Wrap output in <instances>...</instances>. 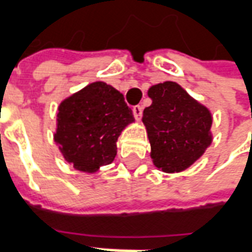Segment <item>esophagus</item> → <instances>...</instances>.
Here are the masks:
<instances>
[{
	"label": "esophagus",
	"instance_id": "1",
	"mask_svg": "<svg viewBox=\"0 0 252 252\" xmlns=\"http://www.w3.org/2000/svg\"><path fill=\"white\" fill-rule=\"evenodd\" d=\"M132 112H133V116H135V119L137 121L142 119V115H143V106L140 105H135L133 108H132Z\"/></svg>",
	"mask_w": 252,
	"mask_h": 252
}]
</instances>
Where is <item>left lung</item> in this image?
<instances>
[{
  "label": "left lung",
  "mask_w": 252,
  "mask_h": 252,
  "mask_svg": "<svg viewBox=\"0 0 252 252\" xmlns=\"http://www.w3.org/2000/svg\"><path fill=\"white\" fill-rule=\"evenodd\" d=\"M153 104L143 112L154 164L164 173L188 169L212 143V116L178 83L163 82L148 90Z\"/></svg>",
  "instance_id": "obj_1"
}]
</instances>
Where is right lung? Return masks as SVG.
<instances>
[{
  "label": "right lung",
  "mask_w": 252,
  "mask_h": 252,
  "mask_svg": "<svg viewBox=\"0 0 252 252\" xmlns=\"http://www.w3.org/2000/svg\"><path fill=\"white\" fill-rule=\"evenodd\" d=\"M58 110L55 142L67 162L85 173L113 162L116 142L133 121L124 95L105 82L90 83Z\"/></svg>",
  "instance_id": "add662e5"
}]
</instances>
